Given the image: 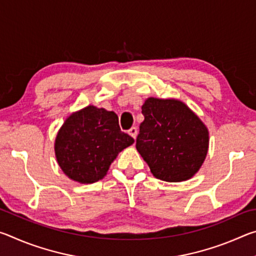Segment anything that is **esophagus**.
I'll list each match as a JSON object with an SVG mask.
<instances>
[{"instance_id": "obj_1", "label": "esophagus", "mask_w": 256, "mask_h": 256, "mask_svg": "<svg viewBox=\"0 0 256 256\" xmlns=\"http://www.w3.org/2000/svg\"><path fill=\"white\" fill-rule=\"evenodd\" d=\"M128 134L134 138V140H136V136H138V128H134V126L128 130Z\"/></svg>"}]
</instances>
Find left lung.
Instances as JSON below:
<instances>
[{
  "instance_id": "left-lung-1",
  "label": "left lung",
  "mask_w": 256,
  "mask_h": 256,
  "mask_svg": "<svg viewBox=\"0 0 256 256\" xmlns=\"http://www.w3.org/2000/svg\"><path fill=\"white\" fill-rule=\"evenodd\" d=\"M142 114L136 150L156 178L176 183L196 175L209 148V131L202 120L177 99L150 97Z\"/></svg>"
}]
</instances>
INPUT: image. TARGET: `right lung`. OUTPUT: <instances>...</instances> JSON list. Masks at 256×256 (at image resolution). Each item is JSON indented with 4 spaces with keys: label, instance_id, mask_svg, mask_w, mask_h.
<instances>
[{
    "label": "right lung",
    "instance_id": "obj_1",
    "mask_svg": "<svg viewBox=\"0 0 256 256\" xmlns=\"http://www.w3.org/2000/svg\"><path fill=\"white\" fill-rule=\"evenodd\" d=\"M134 138L120 131L114 112L89 105L68 116L55 138V156L68 178L92 184L106 176L112 162Z\"/></svg>",
    "mask_w": 256,
    "mask_h": 256
}]
</instances>
